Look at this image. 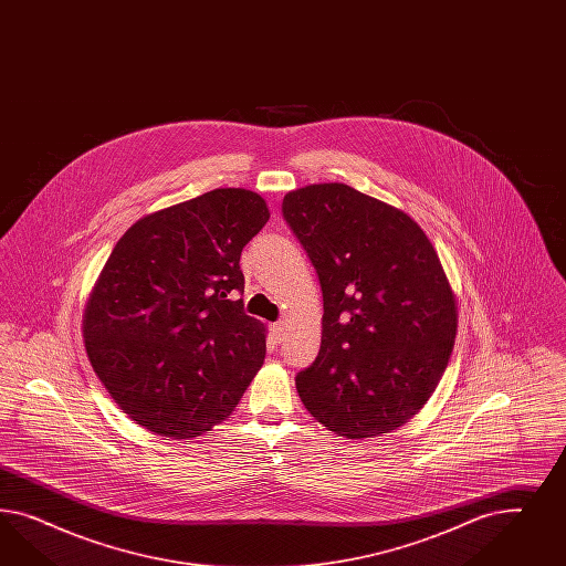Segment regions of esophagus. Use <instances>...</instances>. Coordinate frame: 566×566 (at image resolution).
<instances>
[{"mask_svg": "<svg viewBox=\"0 0 566 566\" xmlns=\"http://www.w3.org/2000/svg\"><path fill=\"white\" fill-rule=\"evenodd\" d=\"M270 334H272V340H274V343H282V340H284V324H272Z\"/></svg>", "mask_w": 566, "mask_h": 566, "instance_id": "obj_1", "label": "esophagus"}]
</instances>
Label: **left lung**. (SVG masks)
Listing matches in <instances>:
<instances>
[{
	"label": "left lung",
	"instance_id": "1",
	"mask_svg": "<svg viewBox=\"0 0 566 566\" xmlns=\"http://www.w3.org/2000/svg\"><path fill=\"white\" fill-rule=\"evenodd\" d=\"M282 211L324 294L322 348L298 396L346 440L390 433L423 409L454 348L442 261L409 213L343 182L291 190Z\"/></svg>",
	"mask_w": 566,
	"mask_h": 566
}]
</instances>
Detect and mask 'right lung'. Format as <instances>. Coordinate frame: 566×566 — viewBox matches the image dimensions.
Wrapping results in <instances>:
<instances>
[{
	"mask_svg": "<svg viewBox=\"0 0 566 566\" xmlns=\"http://www.w3.org/2000/svg\"><path fill=\"white\" fill-rule=\"evenodd\" d=\"M270 220L247 189L154 211L116 242L86 301L93 371L140 428L171 440L234 411L265 359V326L242 311V247Z\"/></svg>",
	"mask_w": 566,
	"mask_h": 566,
	"instance_id": "1",
	"label": "right lung"
}]
</instances>
